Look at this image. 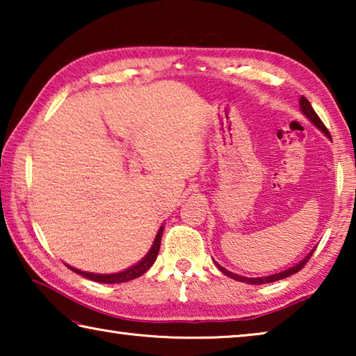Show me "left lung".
Returning <instances> with one entry per match:
<instances>
[{"instance_id": "obj_1", "label": "left lung", "mask_w": 356, "mask_h": 356, "mask_svg": "<svg viewBox=\"0 0 356 356\" xmlns=\"http://www.w3.org/2000/svg\"><path fill=\"white\" fill-rule=\"evenodd\" d=\"M300 110H301V113L305 114L306 118H308L312 124L316 125V127L322 131V134L327 136V138H330L331 140V135H330V131L327 130V127H325L323 125V122L321 120V118L317 116L316 114V111H314V108L311 106V104L308 102V99L306 97H303V95H301L300 97ZM316 250V248H314ZM314 250H312L309 254H306L303 259H301V261L298 262V264H295V265H292V267H289V268H286V270H282V272H280V273H273V275H268V276H257V278H248V276H242V275H237V273H232V272H229V270H226L225 267H221L220 264H216V267L220 268V272L221 273H225L226 276H229V278H232V280H237V281H240V282H246V284H267V282H273V281H280V280H284V278H287V276H291V275H293V273H297V272H300L301 268L305 267V264L309 261V257L312 256V252H314Z\"/></svg>"}]
</instances>
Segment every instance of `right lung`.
<instances>
[{"label":"right lung","mask_w":356,"mask_h":356,"mask_svg":"<svg viewBox=\"0 0 356 356\" xmlns=\"http://www.w3.org/2000/svg\"><path fill=\"white\" fill-rule=\"evenodd\" d=\"M163 227L165 226H160L159 232H156V236L154 238V243H152V246H150V250L147 251V254L144 256L141 261H138L135 265H131V267L122 270V272H118V273H91V272H83V270H78L75 267H70V265H67V264H65V265H67L70 270H74L75 273L84 276V278L92 280L95 282H104V284H120V282H127V281H131V280H136V278H140L141 275L146 273L147 270L154 265L156 254H159V251H160L161 234H163Z\"/></svg>","instance_id":"obj_1"}]
</instances>
